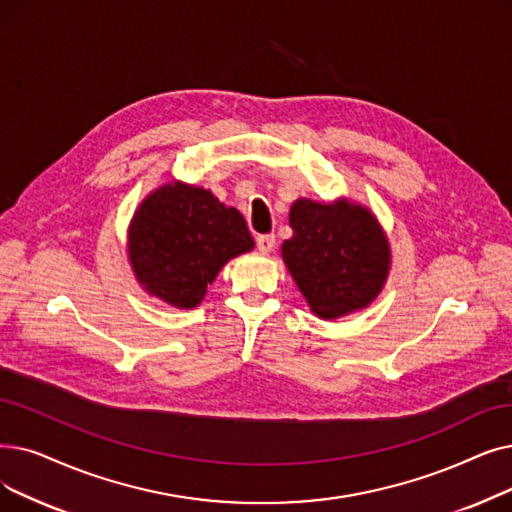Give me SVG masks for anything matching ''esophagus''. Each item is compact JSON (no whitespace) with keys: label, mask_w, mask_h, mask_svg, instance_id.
<instances>
[{"label":"esophagus","mask_w":512,"mask_h":512,"mask_svg":"<svg viewBox=\"0 0 512 512\" xmlns=\"http://www.w3.org/2000/svg\"><path fill=\"white\" fill-rule=\"evenodd\" d=\"M274 247H276V238H274V234H263V236H257V249H259V253L268 255V253H272V251H274Z\"/></svg>","instance_id":"esophagus-1"}]
</instances>
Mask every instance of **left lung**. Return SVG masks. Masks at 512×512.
Wrapping results in <instances>:
<instances>
[{
    "mask_svg": "<svg viewBox=\"0 0 512 512\" xmlns=\"http://www.w3.org/2000/svg\"><path fill=\"white\" fill-rule=\"evenodd\" d=\"M288 221L293 238L284 240L282 259L318 318L347 316L379 297L391 253L370 209L345 198L335 203L299 198Z\"/></svg>",
    "mask_w": 512,
    "mask_h": 512,
    "instance_id": "8db88e82",
    "label": "left lung"
}]
</instances>
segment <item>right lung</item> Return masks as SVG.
I'll use <instances>...</instances> for the list:
<instances>
[{
	"label": "right lung",
	"mask_w": 512,
	"mask_h": 512,
	"mask_svg": "<svg viewBox=\"0 0 512 512\" xmlns=\"http://www.w3.org/2000/svg\"><path fill=\"white\" fill-rule=\"evenodd\" d=\"M253 247L238 209L182 182L148 194L127 234L129 263L144 291L180 309L201 303L219 270Z\"/></svg>",
	"instance_id": "add662e5"
}]
</instances>
